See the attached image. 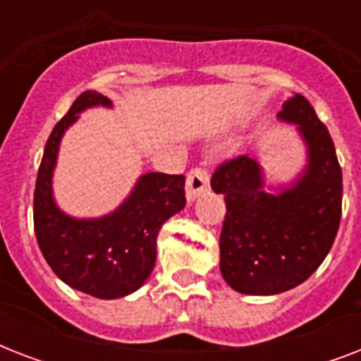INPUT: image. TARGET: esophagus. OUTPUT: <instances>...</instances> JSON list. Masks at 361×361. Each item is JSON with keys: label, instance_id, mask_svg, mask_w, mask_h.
I'll return each mask as SVG.
<instances>
[{"label": "esophagus", "instance_id": "obj_1", "mask_svg": "<svg viewBox=\"0 0 361 361\" xmlns=\"http://www.w3.org/2000/svg\"><path fill=\"white\" fill-rule=\"evenodd\" d=\"M209 187V174L206 169H192L189 174H187V200L192 202L195 198H198L202 192L208 191Z\"/></svg>", "mask_w": 361, "mask_h": 361}]
</instances>
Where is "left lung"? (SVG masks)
<instances>
[{
	"mask_svg": "<svg viewBox=\"0 0 361 361\" xmlns=\"http://www.w3.org/2000/svg\"><path fill=\"white\" fill-rule=\"evenodd\" d=\"M277 118L296 125L307 164L294 183L268 192L258 161L240 155L219 164L212 189L226 215L219 238L221 274L241 294L271 296L302 285L330 252L341 223L343 174L326 125L296 93Z\"/></svg>",
	"mask_w": 361,
	"mask_h": 361,
	"instance_id": "obj_1",
	"label": "left lung"
}]
</instances>
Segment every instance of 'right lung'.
I'll return each mask as SVG.
<instances>
[{
  "instance_id": "add662e5",
  "label": "right lung",
  "mask_w": 361,
  "mask_h": 361,
  "mask_svg": "<svg viewBox=\"0 0 361 361\" xmlns=\"http://www.w3.org/2000/svg\"><path fill=\"white\" fill-rule=\"evenodd\" d=\"M92 106L110 109L112 101L84 92L48 136L37 174L33 225L42 257L59 279L90 296L116 300L138 290L152 274L159 231L185 206V178L147 172L112 214L99 219L63 214L52 195L59 142L78 114Z\"/></svg>"
}]
</instances>
